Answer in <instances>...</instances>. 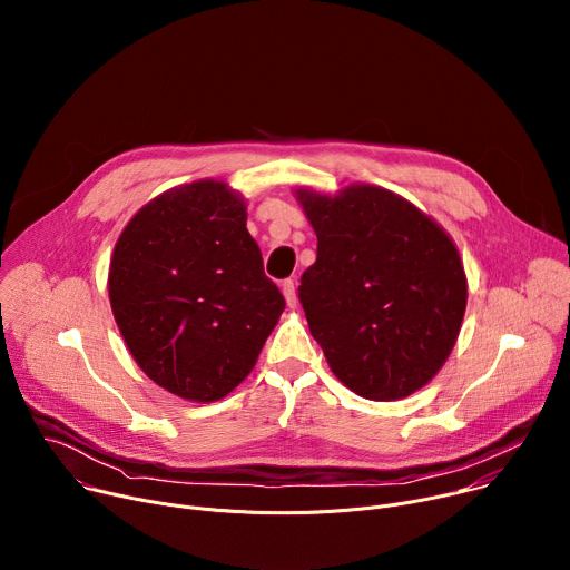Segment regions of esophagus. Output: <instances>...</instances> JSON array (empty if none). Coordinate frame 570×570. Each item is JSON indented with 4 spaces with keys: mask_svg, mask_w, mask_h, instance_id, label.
<instances>
[{
    "mask_svg": "<svg viewBox=\"0 0 570 570\" xmlns=\"http://www.w3.org/2000/svg\"><path fill=\"white\" fill-rule=\"evenodd\" d=\"M282 293H284V297H286V304H288V306H295V304H297V293H295V284H293V279H284V284H282Z\"/></svg>",
    "mask_w": 570,
    "mask_h": 570,
    "instance_id": "1",
    "label": "esophagus"
}]
</instances>
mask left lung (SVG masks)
I'll use <instances>...</instances> for the list:
<instances>
[{
  "label": "left lung",
  "instance_id": "obj_1",
  "mask_svg": "<svg viewBox=\"0 0 570 570\" xmlns=\"http://www.w3.org/2000/svg\"><path fill=\"white\" fill-rule=\"evenodd\" d=\"M295 196L317 236L299 302L332 372L372 401L417 392L446 363L462 327L466 275L455 243L381 187Z\"/></svg>",
  "mask_w": 570,
  "mask_h": 570
}]
</instances>
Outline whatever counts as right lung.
Returning a JSON list of instances; mask_svg holds the SVG:
<instances>
[{
  "label": "right lung",
  "instance_id": "1",
  "mask_svg": "<svg viewBox=\"0 0 570 570\" xmlns=\"http://www.w3.org/2000/svg\"><path fill=\"white\" fill-rule=\"evenodd\" d=\"M246 218L225 183L183 185L130 218L110 259V306L132 358L187 401H218L246 379L286 306Z\"/></svg>",
  "mask_w": 570,
  "mask_h": 570
}]
</instances>
